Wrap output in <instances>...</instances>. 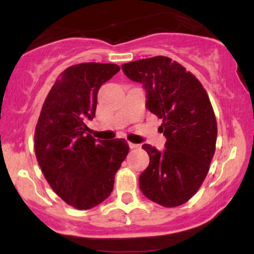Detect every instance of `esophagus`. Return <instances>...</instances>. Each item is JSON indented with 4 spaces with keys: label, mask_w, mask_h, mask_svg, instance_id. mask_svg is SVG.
I'll return each mask as SVG.
<instances>
[{
    "label": "esophagus",
    "mask_w": 254,
    "mask_h": 254,
    "mask_svg": "<svg viewBox=\"0 0 254 254\" xmlns=\"http://www.w3.org/2000/svg\"><path fill=\"white\" fill-rule=\"evenodd\" d=\"M129 147L131 148V149H137V148H139V144L131 143V142H129Z\"/></svg>",
    "instance_id": "34e87169"
}]
</instances>
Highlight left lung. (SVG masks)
<instances>
[{"label":"left lung","instance_id":"1","mask_svg":"<svg viewBox=\"0 0 254 254\" xmlns=\"http://www.w3.org/2000/svg\"><path fill=\"white\" fill-rule=\"evenodd\" d=\"M130 80L143 84L147 109L162 119L159 130L166 149L142 148L149 166L139 176L145 197L166 208L182 205L199 190L216 149L217 123L205 89L198 78L165 56L125 63Z\"/></svg>","mask_w":254,"mask_h":254}]
</instances>
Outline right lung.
<instances>
[{
	"instance_id": "add662e5",
	"label": "right lung",
	"mask_w": 254,
	"mask_h": 254,
	"mask_svg": "<svg viewBox=\"0 0 254 254\" xmlns=\"http://www.w3.org/2000/svg\"><path fill=\"white\" fill-rule=\"evenodd\" d=\"M117 64L80 63L55 82L34 131V151L51 189L77 210L104 202L129 153L123 138L95 141L86 121L95 117L101 84L119 71Z\"/></svg>"
}]
</instances>
